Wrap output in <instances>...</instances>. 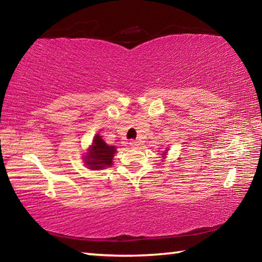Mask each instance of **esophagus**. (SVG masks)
I'll return each mask as SVG.
<instances>
[{
  "mask_svg": "<svg viewBox=\"0 0 262 262\" xmlns=\"http://www.w3.org/2000/svg\"><path fill=\"white\" fill-rule=\"evenodd\" d=\"M129 145H130V147H133V148H137L140 145V142L133 140V141L129 142Z\"/></svg>",
  "mask_w": 262,
  "mask_h": 262,
  "instance_id": "esophagus-1",
  "label": "esophagus"
}]
</instances>
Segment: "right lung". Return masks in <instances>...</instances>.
I'll return each mask as SVG.
<instances>
[{"instance_id":"add662e5","label":"right lung","mask_w":262,"mask_h":262,"mask_svg":"<svg viewBox=\"0 0 262 262\" xmlns=\"http://www.w3.org/2000/svg\"><path fill=\"white\" fill-rule=\"evenodd\" d=\"M84 156V163L91 170H101V168L110 167L112 165V161L117 148L114 145H107L101 136L97 134L95 140L92 141V145L88 150Z\"/></svg>"}]
</instances>
